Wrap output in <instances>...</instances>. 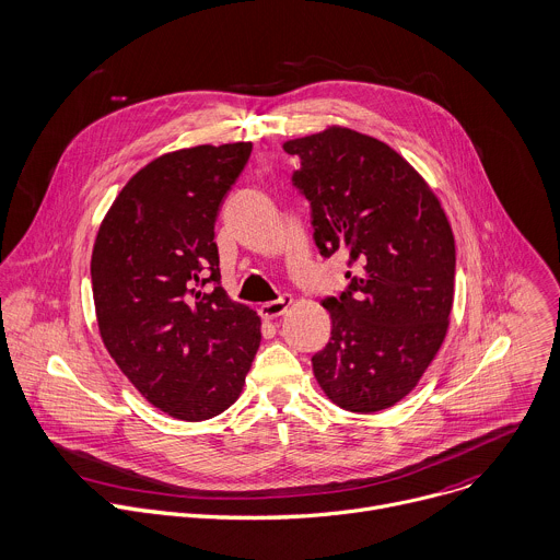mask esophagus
Segmentation results:
<instances>
[{
    "label": "esophagus",
    "mask_w": 560,
    "mask_h": 560,
    "mask_svg": "<svg viewBox=\"0 0 560 560\" xmlns=\"http://www.w3.org/2000/svg\"><path fill=\"white\" fill-rule=\"evenodd\" d=\"M291 302H293V298L284 293V295H280V298L273 300V302L260 304V306H258V313H260V317H265V319H273V317H280V315L291 306Z\"/></svg>",
    "instance_id": "1"
}]
</instances>
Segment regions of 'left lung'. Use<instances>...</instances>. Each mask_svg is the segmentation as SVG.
I'll use <instances>...</instances> for the list:
<instances>
[{"instance_id": "left-lung-1", "label": "left lung", "mask_w": 560, "mask_h": 560, "mask_svg": "<svg viewBox=\"0 0 560 560\" xmlns=\"http://www.w3.org/2000/svg\"><path fill=\"white\" fill-rule=\"evenodd\" d=\"M322 258L347 254L349 284L324 298L330 340L313 373L351 412L404 399L436 355L455 298V238L428 183L386 143L349 128L287 141Z\"/></svg>"}]
</instances>
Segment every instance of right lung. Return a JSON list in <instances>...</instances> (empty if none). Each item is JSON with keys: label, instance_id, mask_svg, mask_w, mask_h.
<instances>
[{"label": "right lung", "instance_id": "1", "mask_svg": "<svg viewBox=\"0 0 560 560\" xmlns=\"http://www.w3.org/2000/svg\"><path fill=\"white\" fill-rule=\"evenodd\" d=\"M252 143L163 154L112 202L92 249L96 322L107 353L163 412L202 421L228 410L260 347V317L220 287L213 225Z\"/></svg>", "mask_w": 560, "mask_h": 560}]
</instances>
